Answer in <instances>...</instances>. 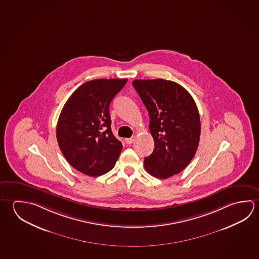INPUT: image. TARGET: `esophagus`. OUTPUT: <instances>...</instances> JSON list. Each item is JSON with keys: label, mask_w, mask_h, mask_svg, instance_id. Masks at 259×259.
Returning <instances> with one entry per match:
<instances>
[{"label": "esophagus", "mask_w": 259, "mask_h": 259, "mask_svg": "<svg viewBox=\"0 0 259 259\" xmlns=\"http://www.w3.org/2000/svg\"><path fill=\"white\" fill-rule=\"evenodd\" d=\"M133 142H134V137H131V138H126V139H125V143H126L127 145H131Z\"/></svg>", "instance_id": "34e87169"}]
</instances>
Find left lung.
<instances>
[{"mask_svg": "<svg viewBox=\"0 0 259 259\" xmlns=\"http://www.w3.org/2000/svg\"><path fill=\"white\" fill-rule=\"evenodd\" d=\"M149 114L153 153L144 160L151 176L166 179L182 172L195 156L201 123L197 106L184 87L163 79L133 81Z\"/></svg>", "mask_w": 259, "mask_h": 259, "instance_id": "1", "label": "left lung"}]
</instances>
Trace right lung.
I'll list each match as a JSON object with an SVG mask.
<instances>
[{
    "label": "right lung",
    "mask_w": 259,
    "mask_h": 259,
    "mask_svg": "<svg viewBox=\"0 0 259 259\" xmlns=\"http://www.w3.org/2000/svg\"><path fill=\"white\" fill-rule=\"evenodd\" d=\"M127 79H96L82 83L60 114L56 138L74 169L99 177L113 169L123 148L111 130L109 106Z\"/></svg>",
    "instance_id": "obj_1"
}]
</instances>
